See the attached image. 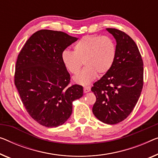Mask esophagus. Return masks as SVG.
I'll return each mask as SVG.
<instances>
[{
    "instance_id": "esophagus-1",
    "label": "esophagus",
    "mask_w": 158,
    "mask_h": 158,
    "mask_svg": "<svg viewBox=\"0 0 158 158\" xmlns=\"http://www.w3.org/2000/svg\"><path fill=\"white\" fill-rule=\"evenodd\" d=\"M91 91V87L90 86H84V93H88Z\"/></svg>"
}]
</instances>
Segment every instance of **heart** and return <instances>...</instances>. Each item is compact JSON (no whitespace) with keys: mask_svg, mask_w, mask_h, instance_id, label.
Returning <instances> with one entry per match:
<instances>
[{"mask_svg":"<svg viewBox=\"0 0 158 158\" xmlns=\"http://www.w3.org/2000/svg\"><path fill=\"white\" fill-rule=\"evenodd\" d=\"M74 52L64 50L62 61L68 71L77 74L82 64L86 66L73 80L76 84L87 85L96 76H102L111 69L116 57V44L112 38L101 35H86L73 47Z\"/></svg>","mask_w":158,"mask_h":158,"instance_id":"obj_1","label":"heart"}]
</instances>
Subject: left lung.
Wrapping results in <instances>:
<instances>
[{"mask_svg": "<svg viewBox=\"0 0 158 158\" xmlns=\"http://www.w3.org/2000/svg\"><path fill=\"white\" fill-rule=\"evenodd\" d=\"M116 41L117 54L109 72L94 84L96 97L92 111L106 124L123 121L135 106L143 86V62L135 42L115 28H106Z\"/></svg>", "mask_w": 158, "mask_h": 158, "instance_id": "8db88e82", "label": "left lung"}]
</instances>
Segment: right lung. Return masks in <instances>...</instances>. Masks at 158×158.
Here are the masks:
<instances>
[{"label":"right lung","mask_w":158,"mask_h":158,"mask_svg":"<svg viewBox=\"0 0 158 158\" xmlns=\"http://www.w3.org/2000/svg\"><path fill=\"white\" fill-rule=\"evenodd\" d=\"M78 38L60 31L39 30L18 55L15 85L30 116L42 126H62L72 113V102L83 96V87L69 83L62 61L64 49Z\"/></svg>","instance_id":"obj_1"}]
</instances>
